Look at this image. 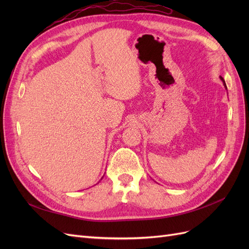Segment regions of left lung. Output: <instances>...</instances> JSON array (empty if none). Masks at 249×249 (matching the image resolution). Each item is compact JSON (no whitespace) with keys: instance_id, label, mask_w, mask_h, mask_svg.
I'll list each match as a JSON object with an SVG mask.
<instances>
[{"instance_id":"8db88e82","label":"left lung","mask_w":249,"mask_h":249,"mask_svg":"<svg viewBox=\"0 0 249 249\" xmlns=\"http://www.w3.org/2000/svg\"><path fill=\"white\" fill-rule=\"evenodd\" d=\"M220 80L223 82V85H224V87H225V89L228 90V88H227V84H225V82H224V80H223V78L222 77H220Z\"/></svg>"}]
</instances>
